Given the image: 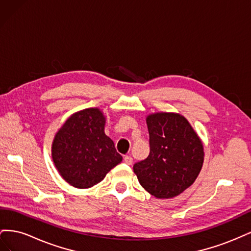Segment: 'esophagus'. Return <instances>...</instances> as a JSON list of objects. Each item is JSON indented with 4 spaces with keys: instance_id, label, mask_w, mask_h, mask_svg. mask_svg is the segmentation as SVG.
I'll return each mask as SVG.
<instances>
[{
    "instance_id": "34e87169",
    "label": "esophagus",
    "mask_w": 251,
    "mask_h": 251,
    "mask_svg": "<svg viewBox=\"0 0 251 251\" xmlns=\"http://www.w3.org/2000/svg\"><path fill=\"white\" fill-rule=\"evenodd\" d=\"M125 163L127 164V165L132 164L133 163V158L131 156H126L125 157Z\"/></svg>"
}]
</instances>
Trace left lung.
<instances>
[{
	"mask_svg": "<svg viewBox=\"0 0 251 251\" xmlns=\"http://www.w3.org/2000/svg\"><path fill=\"white\" fill-rule=\"evenodd\" d=\"M150 155L135 163L141 186L158 199L174 198L191 186L202 169L203 144L187 119L178 113L147 117Z\"/></svg>",
	"mask_w": 251,
	"mask_h": 251,
	"instance_id": "8db88e82",
	"label": "left lung"
}]
</instances>
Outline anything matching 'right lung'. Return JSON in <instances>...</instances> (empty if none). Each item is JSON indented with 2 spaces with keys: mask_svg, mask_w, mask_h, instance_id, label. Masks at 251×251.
<instances>
[{
  "mask_svg": "<svg viewBox=\"0 0 251 251\" xmlns=\"http://www.w3.org/2000/svg\"><path fill=\"white\" fill-rule=\"evenodd\" d=\"M105 117L98 108L78 111L55 134L51 154L56 170L70 185L90 188L123 161L104 134Z\"/></svg>",
  "mask_w": 251,
  "mask_h": 251,
  "instance_id": "right-lung-1",
  "label": "right lung"
}]
</instances>
